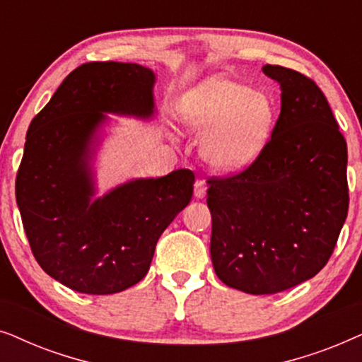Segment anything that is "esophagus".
Returning a JSON list of instances; mask_svg holds the SVG:
<instances>
[{
	"label": "esophagus",
	"mask_w": 362,
	"mask_h": 362,
	"mask_svg": "<svg viewBox=\"0 0 362 362\" xmlns=\"http://www.w3.org/2000/svg\"><path fill=\"white\" fill-rule=\"evenodd\" d=\"M206 182L204 181H196L194 182V196L197 197V199H202V197H206Z\"/></svg>",
	"instance_id": "esophagus-1"
}]
</instances>
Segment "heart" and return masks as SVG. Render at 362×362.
<instances>
[{
  "label": "heart",
  "mask_w": 362,
  "mask_h": 362,
  "mask_svg": "<svg viewBox=\"0 0 362 362\" xmlns=\"http://www.w3.org/2000/svg\"><path fill=\"white\" fill-rule=\"evenodd\" d=\"M177 117L197 136L206 135L201 155L212 170L234 173L264 151L275 123V102L264 90L216 76L181 97Z\"/></svg>",
  "instance_id": "1"
}]
</instances>
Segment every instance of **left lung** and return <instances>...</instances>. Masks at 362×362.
<instances>
[{
    "label": "left lung",
    "instance_id": "1",
    "mask_svg": "<svg viewBox=\"0 0 362 362\" xmlns=\"http://www.w3.org/2000/svg\"><path fill=\"white\" fill-rule=\"evenodd\" d=\"M281 108L264 151L244 171L207 181L211 259L230 288L272 295L310 280L348 216V146L325 93L303 74L262 67Z\"/></svg>",
    "mask_w": 362,
    "mask_h": 362
}]
</instances>
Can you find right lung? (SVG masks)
I'll use <instances>...</instances> for the list:
<instances>
[{"mask_svg": "<svg viewBox=\"0 0 362 362\" xmlns=\"http://www.w3.org/2000/svg\"><path fill=\"white\" fill-rule=\"evenodd\" d=\"M155 78L140 64H82L28 128L16 176L24 232L41 269L74 291L112 295L138 284L163 230L192 197L194 175L176 170L92 199L90 161L105 113L151 118Z\"/></svg>", "mask_w": 362, "mask_h": 362, "instance_id": "add662e5", "label": "right lung"}]
</instances>
